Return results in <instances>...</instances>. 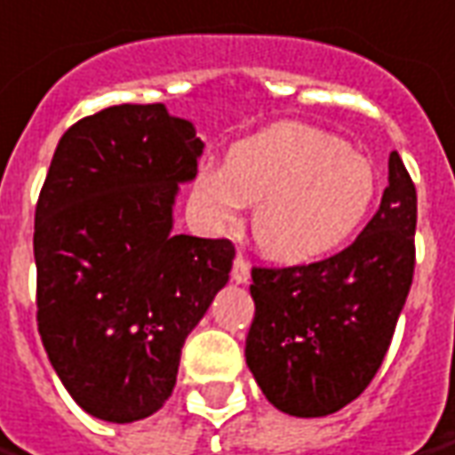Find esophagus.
Instances as JSON below:
<instances>
[{
    "mask_svg": "<svg viewBox=\"0 0 455 455\" xmlns=\"http://www.w3.org/2000/svg\"><path fill=\"white\" fill-rule=\"evenodd\" d=\"M247 280H250V265H247L243 258H237L233 265V282H237V284H245Z\"/></svg>",
    "mask_w": 455,
    "mask_h": 455,
    "instance_id": "obj_1",
    "label": "esophagus"
}]
</instances>
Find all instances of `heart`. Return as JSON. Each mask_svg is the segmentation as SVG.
Listing matches in <instances>:
<instances>
[{"instance_id": "1", "label": "heart", "mask_w": 455, "mask_h": 455, "mask_svg": "<svg viewBox=\"0 0 455 455\" xmlns=\"http://www.w3.org/2000/svg\"><path fill=\"white\" fill-rule=\"evenodd\" d=\"M196 193L215 228H230L245 203L252 237L277 262H309L349 237L374 203L377 178L362 153L305 124H275L237 143L225 168L197 171Z\"/></svg>"}]
</instances>
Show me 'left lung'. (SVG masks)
I'll list each match as a JSON object with an SVG mask.
<instances>
[{
    "label": "left lung",
    "instance_id": "8db88e82",
    "mask_svg": "<svg viewBox=\"0 0 455 455\" xmlns=\"http://www.w3.org/2000/svg\"><path fill=\"white\" fill-rule=\"evenodd\" d=\"M416 188L394 150L377 215L312 265L255 267L245 359L267 401L299 419L344 409L387 356L413 280Z\"/></svg>",
    "mask_w": 455,
    "mask_h": 455
}]
</instances>
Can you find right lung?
<instances>
[{"label": "right lung", "instance_id": "obj_1", "mask_svg": "<svg viewBox=\"0 0 455 455\" xmlns=\"http://www.w3.org/2000/svg\"><path fill=\"white\" fill-rule=\"evenodd\" d=\"M203 148L163 103H121L54 150L34 215L36 322L66 391L101 421L161 409L188 334L230 280V240L173 233Z\"/></svg>", "mask_w": 455, "mask_h": 455}]
</instances>
